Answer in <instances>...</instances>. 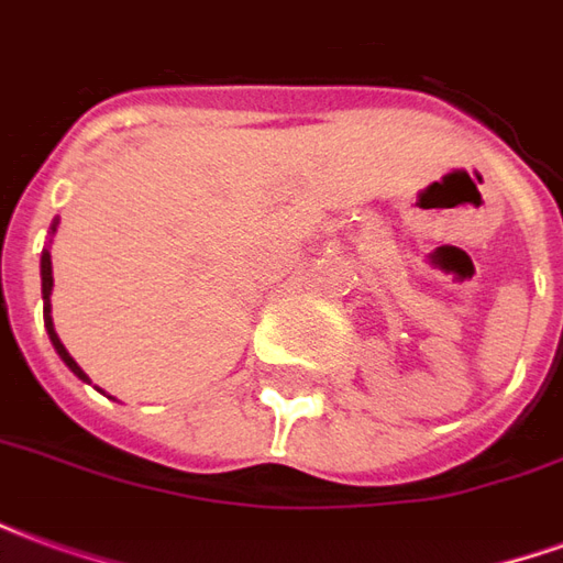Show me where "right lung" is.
Wrapping results in <instances>:
<instances>
[{"mask_svg": "<svg viewBox=\"0 0 563 563\" xmlns=\"http://www.w3.org/2000/svg\"><path fill=\"white\" fill-rule=\"evenodd\" d=\"M56 225H59V220L54 217V222H51V234L56 232ZM51 295H54V265H51V246H44L42 250V298H44V329H47V334H51V343H54L56 355L66 362V367L75 374L78 379H84V383H90V377L80 371V365L68 355V350L63 346V341H59V334H56L54 329V317H51Z\"/></svg>", "mask_w": 563, "mask_h": 563, "instance_id": "1", "label": "right lung"}]
</instances>
